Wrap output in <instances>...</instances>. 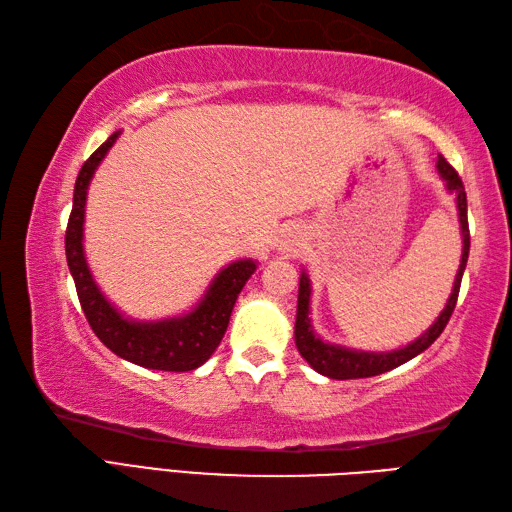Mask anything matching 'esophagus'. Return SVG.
<instances>
[{
  "instance_id": "obj_1",
  "label": "esophagus",
  "mask_w": 512,
  "mask_h": 512,
  "mask_svg": "<svg viewBox=\"0 0 512 512\" xmlns=\"http://www.w3.org/2000/svg\"><path fill=\"white\" fill-rule=\"evenodd\" d=\"M299 242H301V233L295 231V228H290V231H286L284 239H281V253H284V255L297 253Z\"/></svg>"
}]
</instances>
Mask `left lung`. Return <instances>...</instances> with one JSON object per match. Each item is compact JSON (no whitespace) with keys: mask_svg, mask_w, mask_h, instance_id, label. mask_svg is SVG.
I'll return each instance as SVG.
<instances>
[{"mask_svg":"<svg viewBox=\"0 0 512 512\" xmlns=\"http://www.w3.org/2000/svg\"><path fill=\"white\" fill-rule=\"evenodd\" d=\"M436 169H438L440 180L444 182V189H447V193H451L455 198V206H458L460 235H462L460 266H458V273H455V279H453L451 295H449L447 303H444L442 312L438 314V319L433 321L420 336H416L411 343H407L405 347H398V350L367 352V350H354V347H345L339 343H330V341L321 339V334L314 332V325L310 319L312 281H310V275L306 273V268H301L297 321H295V343H297L299 354L306 358L314 372H319L328 378H336V380L369 378V376L385 374V372H389V369H396L402 363H407V361H411V358L422 354L433 341L438 339L442 330L447 328V323H449L453 308H455V301H458L466 259H469L471 237H469V222H466V191H464V184H462L460 176L442 156H438Z\"/></svg>","mask_w":512,"mask_h":512,"instance_id":"obj_1","label":"left lung"}]
</instances>
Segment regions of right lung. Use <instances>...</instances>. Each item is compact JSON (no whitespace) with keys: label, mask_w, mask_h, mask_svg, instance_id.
Segmentation results:
<instances>
[{"label":"right lung","mask_w":512,"mask_h":512,"mask_svg":"<svg viewBox=\"0 0 512 512\" xmlns=\"http://www.w3.org/2000/svg\"><path fill=\"white\" fill-rule=\"evenodd\" d=\"M123 134L118 129L105 143L94 151L88 162L81 167L74 184L72 213L65 231V257L79 292L85 319L92 325L105 347L125 358V361L145 369L160 372H191L204 365L217 350L222 336L231 321V312L239 292L246 286L250 275L257 270V259H235L220 268L204 295L187 312L173 314L165 319H132L118 310L105 297L101 286L96 284L92 268L85 257V206H88V189L96 169L101 167L105 156Z\"/></svg>","instance_id":"right-lung-1"}]
</instances>
